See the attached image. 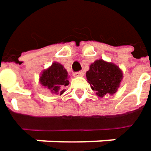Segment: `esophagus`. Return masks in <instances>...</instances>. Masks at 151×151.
<instances>
[{"instance_id":"obj_1","label":"esophagus","mask_w":151,"mask_h":151,"mask_svg":"<svg viewBox=\"0 0 151 151\" xmlns=\"http://www.w3.org/2000/svg\"><path fill=\"white\" fill-rule=\"evenodd\" d=\"M75 77H81V76H84V73L82 72V71H79V72H76V73H74V75H73Z\"/></svg>"}]
</instances>
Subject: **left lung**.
<instances>
[{
    "label": "left lung",
    "mask_w": 151,
    "mask_h": 151,
    "mask_svg": "<svg viewBox=\"0 0 151 151\" xmlns=\"http://www.w3.org/2000/svg\"><path fill=\"white\" fill-rule=\"evenodd\" d=\"M86 76L92 89L96 92V95L103 97L107 93L113 94L117 92L123 78V73L113 63L99 59L90 65Z\"/></svg>",
    "instance_id": "1"
}]
</instances>
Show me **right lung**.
Instances as JSON below:
<instances>
[{"label":"right lung","mask_w":151,"mask_h":151,"mask_svg":"<svg viewBox=\"0 0 151 151\" xmlns=\"http://www.w3.org/2000/svg\"><path fill=\"white\" fill-rule=\"evenodd\" d=\"M68 78V72L64 67L58 63H53L50 67L42 72L39 81L52 93L61 95L65 92L64 88L70 83Z\"/></svg>","instance_id":"obj_1"}]
</instances>
